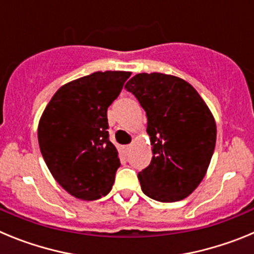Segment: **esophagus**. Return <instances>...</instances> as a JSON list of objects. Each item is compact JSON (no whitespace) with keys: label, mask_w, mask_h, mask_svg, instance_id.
I'll use <instances>...</instances> for the list:
<instances>
[{"label":"esophagus","mask_w":254,"mask_h":254,"mask_svg":"<svg viewBox=\"0 0 254 254\" xmlns=\"http://www.w3.org/2000/svg\"><path fill=\"white\" fill-rule=\"evenodd\" d=\"M129 149H131V145H125V146H122V151L125 152V155L128 154Z\"/></svg>","instance_id":"obj_1"}]
</instances>
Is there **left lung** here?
Returning a JSON list of instances; mask_svg holds the SVG:
<instances>
[{
    "instance_id": "8db88e82",
    "label": "left lung",
    "mask_w": 254,
    "mask_h": 254,
    "mask_svg": "<svg viewBox=\"0 0 254 254\" xmlns=\"http://www.w3.org/2000/svg\"><path fill=\"white\" fill-rule=\"evenodd\" d=\"M146 112L152 159L138 173L142 192L160 202L190 196L206 174L216 125L196 89L176 76L137 73L126 84Z\"/></svg>"
}]
</instances>
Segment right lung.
<instances>
[{"mask_svg": "<svg viewBox=\"0 0 254 254\" xmlns=\"http://www.w3.org/2000/svg\"><path fill=\"white\" fill-rule=\"evenodd\" d=\"M129 76L105 71L68 82L58 89L40 118L38 141L47 167L77 198L90 201L111 192L121 161L109 141L107 111Z\"/></svg>", "mask_w": 254, "mask_h": 254, "instance_id": "add662e5", "label": "right lung"}]
</instances>
